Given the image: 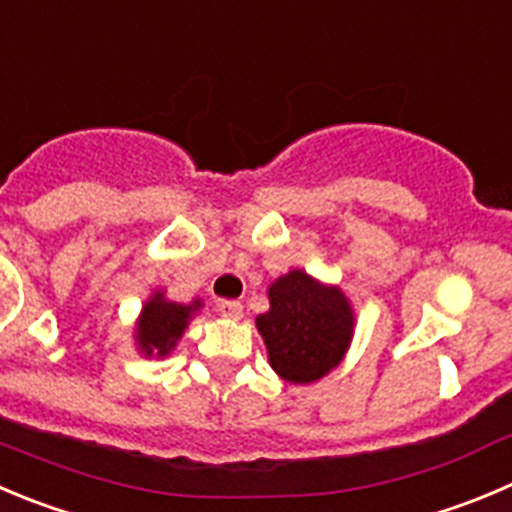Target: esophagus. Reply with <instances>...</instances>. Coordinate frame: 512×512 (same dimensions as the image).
Instances as JSON below:
<instances>
[{
    "instance_id": "obj_1",
    "label": "esophagus",
    "mask_w": 512,
    "mask_h": 512,
    "mask_svg": "<svg viewBox=\"0 0 512 512\" xmlns=\"http://www.w3.org/2000/svg\"><path fill=\"white\" fill-rule=\"evenodd\" d=\"M218 311H221V316H226V319H241L243 316V306L238 304V301H218Z\"/></svg>"
}]
</instances>
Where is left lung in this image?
Masks as SVG:
<instances>
[{
	"mask_svg": "<svg viewBox=\"0 0 512 512\" xmlns=\"http://www.w3.org/2000/svg\"><path fill=\"white\" fill-rule=\"evenodd\" d=\"M269 311L256 316L269 364L284 382L311 384L326 377L354 337L352 301L337 284L291 269L269 286Z\"/></svg>",
	"mask_w": 512,
	"mask_h": 512,
	"instance_id": "left-lung-1",
	"label": "left lung"
}]
</instances>
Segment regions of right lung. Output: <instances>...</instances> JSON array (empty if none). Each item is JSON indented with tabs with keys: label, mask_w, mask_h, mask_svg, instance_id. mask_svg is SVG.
I'll use <instances>...</instances> for the list:
<instances>
[{
	"label": "right lung",
	"mask_w": 512,
	"mask_h": 512,
	"mask_svg": "<svg viewBox=\"0 0 512 512\" xmlns=\"http://www.w3.org/2000/svg\"><path fill=\"white\" fill-rule=\"evenodd\" d=\"M201 306V299H193L191 304H178V301H170L163 289L153 291L135 321V349L148 359H165L186 334L188 324L201 311Z\"/></svg>",
	"instance_id": "obj_1"
}]
</instances>
